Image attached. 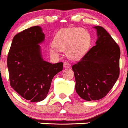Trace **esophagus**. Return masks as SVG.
Wrapping results in <instances>:
<instances>
[{
  "mask_svg": "<svg viewBox=\"0 0 128 128\" xmlns=\"http://www.w3.org/2000/svg\"><path fill=\"white\" fill-rule=\"evenodd\" d=\"M63 66H64V68H70V64L68 62H64V65H63Z\"/></svg>",
  "mask_w": 128,
  "mask_h": 128,
  "instance_id": "obj_1",
  "label": "esophagus"
}]
</instances>
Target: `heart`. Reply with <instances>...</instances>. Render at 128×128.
<instances>
[{
	"instance_id": "obj_1",
	"label": "heart",
	"mask_w": 128,
	"mask_h": 128,
	"mask_svg": "<svg viewBox=\"0 0 128 128\" xmlns=\"http://www.w3.org/2000/svg\"><path fill=\"white\" fill-rule=\"evenodd\" d=\"M90 43L91 36L85 29L80 28L63 29L55 35L54 45L49 46V52L58 55L60 50H66L69 58L78 60L86 53Z\"/></svg>"
}]
</instances>
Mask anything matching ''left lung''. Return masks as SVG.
Returning a JSON list of instances; mask_svg holds the SVG:
<instances>
[{"label": "left lung", "mask_w": 128, "mask_h": 128, "mask_svg": "<svg viewBox=\"0 0 128 128\" xmlns=\"http://www.w3.org/2000/svg\"><path fill=\"white\" fill-rule=\"evenodd\" d=\"M94 28L98 36L96 46L72 66L76 91L80 98L88 101L105 97L117 81L120 72L119 47L102 27Z\"/></svg>", "instance_id": "8db88e82"}]
</instances>
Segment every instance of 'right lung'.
<instances>
[{
    "mask_svg": "<svg viewBox=\"0 0 128 128\" xmlns=\"http://www.w3.org/2000/svg\"><path fill=\"white\" fill-rule=\"evenodd\" d=\"M44 40L40 26L25 29L14 36L7 58L10 85L30 102L46 99L53 78L63 70L62 62L44 60L39 44Z\"/></svg>",
    "mask_w": 128,
    "mask_h": 128,
    "instance_id": "1",
    "label": "right lung"
}]
</instances>
